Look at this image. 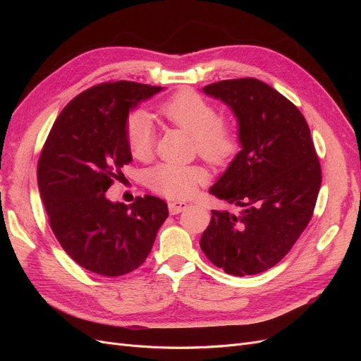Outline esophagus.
<instances>
[{
  "label": "esophagus",
  "instance_id": "34e87169",
  "mask_svg": "<svg viewBox=\"0 0 361 361\" xmlns=\"http://www.w3.org/2000/svg\"><path fill=\"white\" fill-rule=\"evenodd\" d=\"M188 204L185 202H170L169 203V211L171 215H176V214H180L183 212L185 209H187Z\"/></svg>",
  "mask_w": 361,
  "mask_h": 361
}]
</instances>
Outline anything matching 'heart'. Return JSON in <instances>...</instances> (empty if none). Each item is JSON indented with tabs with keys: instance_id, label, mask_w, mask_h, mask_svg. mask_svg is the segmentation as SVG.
Returning <instances> with one entry per match:
<instances>
[{
	"instance_id": "b5f03b06",
	"label": "heart",
	"mask_w": 361,
	"mask_h": 361,
	"mask_svg": "<svg viewBox=\"0 0 361 361\" xmlns=\"http://www.w3.org/2000/svg\"><path fill=\"white\" fill-rule=\"evenodd\" d=\"M158 114L192 135L195 149L207 162L221 166L239 149L233 122L218 116L216 106L197 92L183 89L158 106ZM126 145L135 159L147 161L154 155L155 129L145 113L129 116L125 123ZM206 180V171L197 166L164 162L147 174L150 190L170 199H185Z\"/></svg>"
}]
</instances>
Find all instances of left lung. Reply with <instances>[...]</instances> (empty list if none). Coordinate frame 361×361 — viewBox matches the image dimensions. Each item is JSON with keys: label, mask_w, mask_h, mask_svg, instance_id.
I'll use <instances>...</instances> for the list:
<instances>
[{"label": "left lung", "mask_w": 361, "mask_h": 361, "mask_svg": "<svg viewBox=\"0 0 361 361\" xmlns=\"http://www.w3.org/2000/svg\"><path fill=\"white\" fill-rule=\"evenodd\" d=\"M203 92L238 117L243 149L211 194L243 211H212L200 247L227 274H259L277 265L307 227L321 188V164L301 111L267 82L224 80Z\"/></svg>", "instance_id": "1"}]
</instances>
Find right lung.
I'll return each mask as SVG.
<instances>
[{
	"mask_svg": "<svg viewBox=\"0 0 361 361\" xmlns=\"http://www.w3.org/2000/svg\"><path fill=\"white\" fill-rule=\"evenodd\" d=\"M159 90L134 81L93 85L63 108L42 147L37 182L49 226L63 250L94 274L118 277L143 265L169 216L167 203L152 195L129 206L105 197L133 161L129 110Z\"/></svg>",
	"mask_w": 361,
	"mask_h": 361,
	"instance_id": "1",
	"label": "right lung"
}]
</instances>
